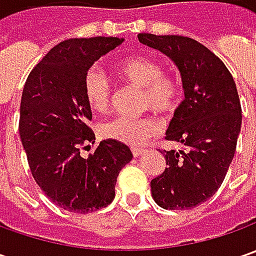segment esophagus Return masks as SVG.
I'll list each match as a JSON object with an SVG mask.
<instances>
[{"instance_id":"34e87169","label":"esophagus","mask_w":256,"mask_h":256,"mask_svg":"<svg viewBox=\"0 0 256 256\" xmlns=\"http://www.w3.org/2000/svg\"><path fill=\"white\" fill-rule=\"evenodd\" d=\"M141 154H144L142 148H132V155H134V156H140Z\"/></svg>"}]
</instances>
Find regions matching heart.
<instances>
[{
    "mask_svg": "<svg viewBox=\"0 0 256 256\" xmlns=\"http://www.w3.org/2000/svg\"><path fill=\"white\" fill-rule=\"evenodd\" d=\"M115 70L128 82L144 88L142 106L152 108L160 112L175 110L182 98L180 81L171 74L162 71L160 61L145 55L128 56L116 62ZM84 98L88 106L96 112H105L111 104V85L98 68H90L82 81ZM161 122L152 116H115L101 126V134L118 142L138 146L152 135L160 132Z\"/></svg>",
    "mask_w": 256,
    "mask_h": 256,
    "instance_id": "obj_1",
    "label": "heart"
}]
</instances>
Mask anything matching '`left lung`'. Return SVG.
Listing matches in <instances>:
<instances>
[{"label":"left lung","mask_w":256,"mask_h":256,"mask_svg":"<svg viewBox=\"0 0 256 256\" xmlns=\"http://www.w3.org/2000/svg\"><path fill=\"white\" fill-rule=\"evenodd\" d=\"M138 40L176 65L185 94L165 138L186 151L164 152L166 168L151 181V194L164 210H191L218 191L234 160L242 124L236 85L221 60L192 38L138 34Z\"/></svg>","instance_id":"1"}]
</instances>
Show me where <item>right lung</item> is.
I'll return each instance as SVG.
<instances>
[{"instance_id": "1", "label": "right lung", "mask_w": 256, "mask_h": 256, "mask_svg": "<svg viewBox=\"0 0 256 256\" xmlns=\"http://www.w3.org/2000/svg\"><path fill=\"white\" fill-rule=\"evenodd\" d=\"M124 38L94 36L65 40L30 72L20 106V136L31 174L60 208L88 214L108 206L131 150L105 140L86 158L85 142L95 135L86 125L92 112L84 98L85 72ZM86 148V146H85Z\"/></svg>"}]
</instances>
